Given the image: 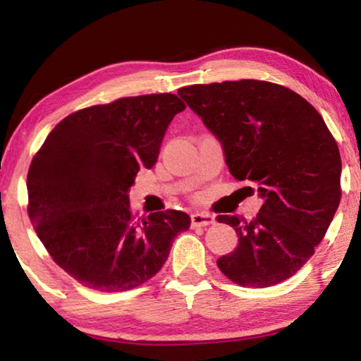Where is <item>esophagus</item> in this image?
Listing matches in <instances>:
<instances>
[{
	"instance_id": "obj_1",
	"label": "esophagus",
	"mask_w": 361,
	"mask_h": 361,
	"mask_svg": "<svg viewBox=\"0 0 361 361\" xmlns=\"http://www.w3.org/2000/svg\"><path fill=\"white\" fill-rule=\"evenodd\" d=\"M215 216L210 214H194L192 215V226H207L214 225Z\"/></svg>"
}]
</instances>
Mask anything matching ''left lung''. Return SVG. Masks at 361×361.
<instances>
[{"label":"left lung","mask_w":361,"mask_h":361,"mask_svg":"<svg viewBox=\"0 0 361 361\" xmlns=\"http://www.w3.org/2000/svg\"><path fill=\"white\" fill-rule=\"evenodd\" d=\"M221 142L230 174L263 199L253 220L219 215L238 245L216 259L245 288H268L294 276L314 255L340 204L338 146L307 100L283 85L236 80L177 92Z\"/></svg>","instance_id":"1"}]
</instances>
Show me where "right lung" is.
Returning a JSON list of instances; mask_svg holds the SVG:
<instances>
[{
    "mask_svg": "<svg viewBox=\"0 0 361 361\" xmlns=\"http://www.w3.org/2000/svg\"><path fill=\"white\" fill-rule=\"evenodd\" d=\"M185 105L172 93L120 98L59 123L27 172V214L52 259L85 288L120 293L151 279L190 226L179 210L136 219L130 187L151 169Z\"/></svg>",
    "mask_w": 361,
    "mask_h": 361,
    "instance_id": "1",
    "label": "right lung"
}]
</instances>
